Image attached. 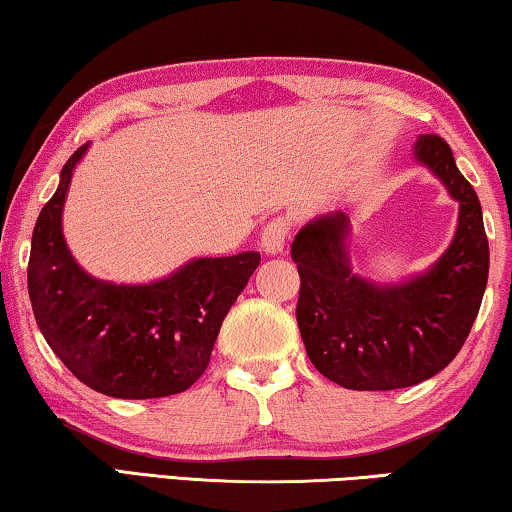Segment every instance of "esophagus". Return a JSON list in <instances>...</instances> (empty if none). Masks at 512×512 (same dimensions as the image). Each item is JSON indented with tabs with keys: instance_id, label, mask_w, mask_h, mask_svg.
<instances>
[{
	"instance_id": "34e87169",
	"label": "esophagus",
	"mask_w": 512,
	"mask_h": 512,
	"mask_svg": "<svg viewBox=\"0 0 512 512\" xmlns=\"http://www.w3.org/2000/svg\"><path fill=\"white\" fill-rule=\"evenodd\" d=\"M291 231H293L291 217H274L270 224L263 228L261 249L265 251V254H281Z\"/></svg>"
}]
</instances>
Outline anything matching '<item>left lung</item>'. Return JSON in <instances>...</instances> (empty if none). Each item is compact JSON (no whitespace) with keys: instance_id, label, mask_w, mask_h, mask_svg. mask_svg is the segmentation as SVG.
<instances>
[{"instance_id":"left-lung-1","label":"left lung","mask_w":512,"mask_h":512,"mask_svg":"<svg viewBox=\"0 0 512 512\" xmlns=\"http://www.w3.org/2000/svg\"><path fill=\"white\" fill-rule=\"evenodd\" d=\"M416 157L459 203L455 240L432 270L399 286L353 274L342 212L311 221L291 244L300 274L295 318L307 355L325 379L348 390H395L432 379L464 346L483 302L490 244L478 194L441 136H420Z\"/></svg>"}]
</instances>
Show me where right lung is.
<instances>
[{"label": "right lung", "mask_w": 512, "mask_h": 512, "mask_svg": "<svg viewBox=\"0 0 512 512\" xmlns=\"http://www.w3.org/2000/svg\"><path fill=\"white\" fill-rule=\"evenodd\" d=\"M78 147L32 233L27 288L41 335L78 381L108 397L154 399L191 388L210 362L228 309L261 254L196 258L143 286L99 281L80 270L62 235V207Z\"/></svg>", "instance_id": "1"}]
</instances>
